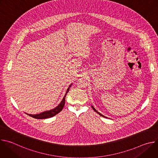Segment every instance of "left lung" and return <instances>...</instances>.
<instances>
[{
	"label": "left lung",
	"mask_w": 158,
	"mask_h": 158,
	"mask_svg": "<svg viewBox=\"0 0 158 158\" xmlns=\"http://www.w3.org/2000/svg\"><path fill=\"white\" fill-rule=\"evenodd\" d=\"M92 106V108H93V110H94V111H96V112H97V113H98V114H99V115H100V116H102V117H104V118H107V117H106V116H103V115H102V114H101V113H99V112H98V111H97V110H96V109H95V108H94V107H93V106Z\"/></svg>",
	"instance_id": "8db88e82"
}]
</instances>
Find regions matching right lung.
<instances>
[{
	"mask_svg": "<svg viewBox=\"0 0 158 158\" xmlns=\"http://www.w3.org/2000/svg\"><path fill=\"white\" fill-rule=\"evenodd\" d=\"M72 85V84L69 85V87L67 88V91L65 93V96H64L62 101L60 102V103L55 108H54L53 109H51L50 110H47V111H44L41 112L40 114H27V115H29L31 117H32L35 119H47V118H52L53 116H54L55 115H56L57 114H58L59 112H60L62 109H63L64 104H65V96L67 94V93L69 92L70 87Z\"/></svg>",
	"mask_w": 158,
	"mask_h": 158,
	"instance_id": "add662e5",
	"label": "right lung"
}]
</instances>
